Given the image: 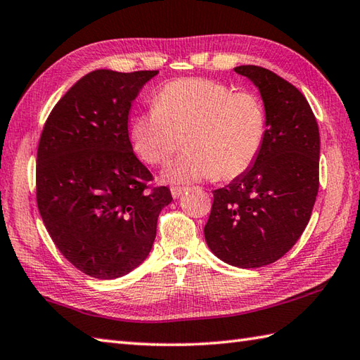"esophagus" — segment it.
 <instances>
[{"label":"esophagus","mask_w":360,"mask_h":360,"mask_svg":"<svg viewBox=\"0 0 360 360\" xmlns=\"http://www.w3.org/2000/svg\"><path fill=\"white\" fill-rule=\"evenodd\" d=\"M170 192H172V196L176 200V198H179L182 193L186 192V188L184 187H172Z\"/></svg>","instance_id":"obj_1"}]
</instances>
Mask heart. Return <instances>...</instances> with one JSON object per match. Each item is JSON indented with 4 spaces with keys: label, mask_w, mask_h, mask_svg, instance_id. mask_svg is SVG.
<instances>
[{
    "label": "heart",
    "mask_w": 360,
    "mask_h": 360,
    "mask_svg": "<svg viewBox=\"0 0 360 360\" xmlns=\"http://www.w3.org/2000/svg\"><path fill=\"white\" fill-rule=\"evenodd\" d=\"M266 136L262 101L210 79H181L159 91L155 106L131 124L133 150L145 162H167L186 139L188 151L168 164L162 179L192 184L231 181L255 164Z\"/></svg>",
    "instance_id": "obj_1"
}]
</instances>
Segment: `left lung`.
Instances as JSON below:
<instances>
[{"label":"left lung","instance_id":"1","mask_svg":"<svg viewBox=\"0 0 360 360\" xmlns=\"http://www.w3.org/2000/svg\"><path fill=\"white\" fill-rule=\"evenodd\" d=\"M235 72L259 91L266 112L263 148L249 170L213 190L204 236L224 263L243 269L277 262L308 226L319 192V125L304 96L264 68Z\"/></svg>","mask_w":360,"mask_h":360}]
</instances>
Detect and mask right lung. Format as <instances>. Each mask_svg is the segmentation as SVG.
<instances>
[{"mask_svg": "<svg viewBox=\"0 0 360 360\" xmlns=\"http://www.w3.org/2000/svg\"><path fill=\"white\" fill-rule=\"evenodd\" d=\"M158 71L86 74L53 106L37 151V204L63 257L94 278L124 277L148 257L167 187L128 136L131 103Z\"/></svg>", "mask_w": 360, "mask_h": 360, "instance_id": "add662e5", "label": "right lung"}]
</instances>
